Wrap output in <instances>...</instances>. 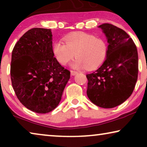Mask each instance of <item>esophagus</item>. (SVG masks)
Returning <instances> with one entry per match:
<instances>
[{"instance_id": "obj_1", "label": "esophagus", "mask_w": 147, "mask_h": 147, "mask_svg": "<svg viewBox=\"0 0 147 147\" xmlns=\"http://www.w3.org/2000/svg\"><path fill=\"white\" fill-rule=\"evenodd\" d=\"M71 76H75L76 74H78V71H74V70H71Z\"/></svg>"}]
</instances>
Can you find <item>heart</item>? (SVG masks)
Returning a JSON list of instances; mask_svg holds the SVG:
<instances>
[{
    "label": "heart",
    "instance_id": "1",
    "mask_svg": "<svg viewBox=\"0 0 147 147\" xmlns=\"http://www.w3.org/2000/svg\"><path fill=\"white\" fill-rule=\"evenodd\" d=\"M65 43L56 41L53 52L57 61L62 65L77 57L71 64L75 69H96L105 61L108 54V45L102 38L92 34L78 31L70 33L63 38Z\"/></svg>",
    "mask_w": 147,
    "mask_h": 147
}]
</instances>
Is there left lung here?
<instances>
[{
	"label": "left lung",
	"instance_id": "obj_1",
	"mask_svg": "<svg viewBox=\"0 0 147 147\" xmlns=\"http://www.w3.org/2000/svg\"><path fill=\"white\" fill-rule=\"evenodd\" d=\"M108 42V54L96 71L87 74V95L99 107L112 108L125 102L137 81V49L124 30L109 23L98 26Z\"/></svg>",
	"mask_w": 147,
	"mask_h": 147
}]
</instances>
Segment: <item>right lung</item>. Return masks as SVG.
I'll list each match as a JSON object with an SVG mask.
<instances>
[{
	"mask_svg": "<svg viewBox=\"0 0 147 147\" xmlns=\"http://www.w3.org/2000/svg\"><path fill=\"white\" fill-rule=\"evenodd\" d=\"M51 29L33 28L12 52L11 78L18 99L28 109L45 114L58 106L70 72L54 57Z\"/></svg>",
	"mask_w": 147,
	"mask_h": 147,
	"instance_id": "add662e5",
	"label": "right lung"
}]
</instances>
